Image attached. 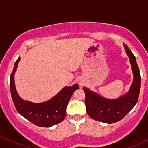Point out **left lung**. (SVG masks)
<instances>
[{
    "label": "left lung",
    "instance_id": "obj_1",
    "mask_svg": "<svg viewBox=\"0 0 148 148\" xmlns=\"http://www.w3.org/2000/svg\"><path fill=\"white\" fill-rule=\"evenodd\" d=\"M126 53L130 58L134 79L128 94L114 100L106 99L97 94L84 87L85 93V104L87 113L91 119L106 123H114L121 121L134 107L138 100L140 90L141 77L136 60L126 45H124Z\"/></svg>",
    "mask_w": 148,
    "mask_h": 148
}]
</instances>
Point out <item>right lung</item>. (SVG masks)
I'll return each mask as SVG.
<instances>
[{
    "mask_svg": "<svg viewBox=\"0 0 148 148\" xmlns=\"http://www.w3.org/2000/svg\"><path fill=\"white\" fill-rule=\"evenodd\" d=\"M21 58L15 63L10 75V87L13 103L17 111L31 123L40 127H51L61 123L66 114V106L74 91L79 89L78 84L65 87L48 101L35 103L23 101L18 96L14 83V73L16 71Z\"/></svg>",
    "mask_w": 148,
    "mask_h": 148,
    "instance_id": "1",
    "label": "right lung"
}]
</instances>
